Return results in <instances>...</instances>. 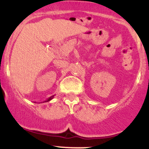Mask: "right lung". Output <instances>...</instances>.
<instances>
[{
    "label": "right lung",
    "instance_id": "right-lung-1",
    "mask_svg": "<svg viewBox=\"0 0 149 149\" xmlns=\"http://www.w3.org/2000/svg\"><path fill=\"white\" fill-rule=\"evenodd\" d=\"M54 96H55V95H53V96H51V97H49V98H48V99H47V100H45V101L42 102H47L50 101V100H52V99H53ZM42 102H41V103H42Z\"/></svg>",
    "mask_w": 149,
    "mask_h": 149
}]
</instances>
